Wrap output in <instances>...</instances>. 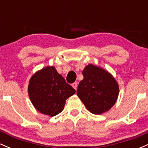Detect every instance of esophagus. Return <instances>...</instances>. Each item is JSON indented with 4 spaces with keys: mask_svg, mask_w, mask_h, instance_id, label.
<instances>
[{
    "mask_svg": "<svg viewBox=\"0 0 148 148\" xmlns=\"http://www.w3.org/2000/svg\"><path fill=\"white\" fill-rule=\"evenodd\" d=\"M72 87L76 90H77V86H78V85H77V84H76V83H74V84H72Z\"/></svg>",
    "mask_w": 148,
    "mask_h": 148,
    "instance_id": "obj_1",
    "label": "esophagus"
}]
</instances>
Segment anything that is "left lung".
Here are the masks:
<instances>
[{"label": "left lung", "mask_w": 148, "mask_h": 148, "mask_svg": "<svg viewBox=\"0 0 148 148\" xmlns=\"http://www.w3.org/2000/svg\"><path fill=\"white\" fill-rule=\"evenodd\" d=\"M77 95L93 114H101L116 102L119 88L114 78L107 71L90 64L82 72Z\"/></svg>", "instance_id": "1"}]
</instances>
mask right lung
I'll return each instance as SVG.
<instances>
[{
  "label": "right lung",
  "mask_w": 148,
  "mask_h": 148,
  "mask_svg": "<svg viewBox=\"0 0 148 148\" xmlns=\"http://www.w3.org/2000/svg\"><path fill=\"white\" fill-rule=\"evenodd\" d=\"M75 92L54 67H45L35 73L28 86L33 106L40 113L51 117L62 111L66 99Z\"/></svg>",
  "instance_id": "right-lung-1"
}]
</instances>
